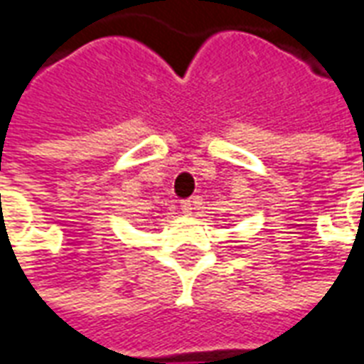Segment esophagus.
I'll use <instances>...</instances> for the list:
<instances>
[{
	"mask_svg": "<svg viewBox=\"0 0 364 364\" xmlns=\"http://www.w3.org/2000/svg\"><path fill=\"white\" fill-rule=\"evenodd\" d=\"M181 210H183V214L191 216V214H193V210H195V208H193V203H191V200H183Z\"/></svg>",
	"mask_w": 364,
	"mask_h": 364,
	"instance_id": "1",
	"label": "esophagus"
}]
</instances>
